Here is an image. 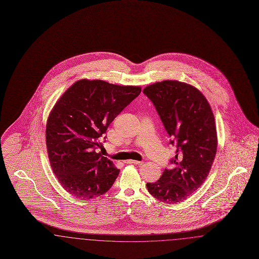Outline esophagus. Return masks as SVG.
<instances>
[{"mask_svg": "<svg viewBox=\"0 0 259 259\" xmlns=\"http://www.w3.org/2000/svg\"><path fill=\"white\" fill-rule=\"evenodd\" d=\"M125 163H127V164H137V165H141V164H143V162H142V161L137 160H126L125 161Z\"/></svg>", "mask_w": 259, "mask_h": 259, "instance_id": "obj_1", "label": "esophagus"}]
</instances>
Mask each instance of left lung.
Instances as JSON below:
<instances>
[{
  "mask_svg": "<svg viewBox=\"0 0 259 259\" xmlns=\"http://www.w3.org/2000/svg\"><path fill=\"white\" fill-rule=\"evenodd\" d=\"M177 148L171 169H165L148 192L161 202H182L208 177L218 147L214 116L204 95L185 82L164 80L144 89Z\"/></svg>",
  "mask_w": 259,
  "mask_h": 259,
  "instance_id": "obj_1",
  "label": "left lung"
}]
</instances>
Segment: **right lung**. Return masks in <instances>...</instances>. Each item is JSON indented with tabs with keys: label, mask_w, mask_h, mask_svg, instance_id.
Listing matches in <instances>:
<instances>
[{
	"label": "right lung",
	"mask_w": 259,
	"mask_h": 259,
	"mask_svg": "<svg viewBox=\"0 0 259 259\" xmlns=\"http://www.w3.org/2000/svg\"><path fill=\"white\" fill-rule=\"evenodd\" d=\"M141 93V87L103 80L74 82L50 112L47 147L50 165L63 188L89 200L105 194L119 170L99 152L113 119Z\"/></svg>",
	"instance_id": "right-lung-1"
}]
</instances>
